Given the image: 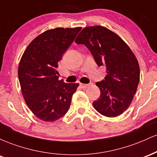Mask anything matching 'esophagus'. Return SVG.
I'll use <instances>...</instances> for the list:
<instances>
[{
	"label": "esophagus",
	"mask_w": 157,
	"mask_h": 157,
	"mask_svg": "<svg viewBox=\"0 0 157 157\" xmlns=\"http://www.w3.org/2000/svg\"><path fill=\"white\" fill-rule=\"evenodd\" d=\"M80 87L82 88V89H86V88H88L89 86V84H83V83H80Z\"/></svg>",
	"instance_id": "obj_1"
}]
</instances>
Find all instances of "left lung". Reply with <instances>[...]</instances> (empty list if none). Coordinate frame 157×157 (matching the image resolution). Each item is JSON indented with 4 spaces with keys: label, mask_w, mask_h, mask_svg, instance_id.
I'll use <instances>...</instances> for the list:
<instances>
[{
    "label": "left lung",
    "mask_w": 157,
    "mask_h": 157,
    "mask_svg": "<svg viewBox=\"0 0 157 157\" xmlns=\"http://www.w3.org/2000/svg\"><path fill=\"white\" fill-rule=\"evenodd\" d=\"M89 50L98 66H105V79L96 85L100 96L93 102L103 116L115 117L127 110L140 82V66L131 48L119 36L100 26L84 28L75 40Z\"/></svg>",
    "instance_id": "8db88e82"
}]
</instances>
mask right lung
<instances>
[{
    "mask_svg": "<svg viewBox=\"0 0 157 157\" xmlns=\"http://www.w3.org/2000/svg\"><path fill=\"white\" fill-rule=\"evenodd\" d=\"M81 27L47 30L30 43L21 57L18 78L26 103L40 120L54 122L69 109L78 83L59 80L58 62Z\"/></svg>",
    "mask_w": 157,
    "mask_h": 157,
    "instance_id": "right-lung-1",
    "label": "right lung"
}]
</instances>
